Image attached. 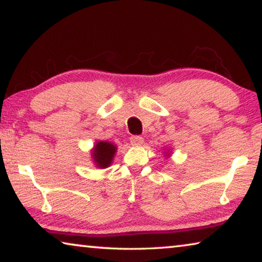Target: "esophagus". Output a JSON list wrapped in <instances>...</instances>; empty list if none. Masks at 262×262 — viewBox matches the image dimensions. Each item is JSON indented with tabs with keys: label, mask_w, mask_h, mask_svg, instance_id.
Here are the masks:
<instances>
[{
	"label": "esophagus",
	"mask_w": 262,
	"mask_h": 262,
	"mask_svg": "<svg viewBox=\"0 0 262 262\" xmlns=\"http://www.w3.org/2000/svg\"><path fill=\"white\" fill-rule=\"evenodd\" d=\"M130 143L133 145H141L142 143H143V137L140 135H133L130 137Z\"/></svg>",
	"instance_id": "esophagus-1"
}]
</instances>
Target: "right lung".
<instances>
[{
    "instance_id": "right-lung-1",
    "label": "right lung",
    "mask_w": 262,
    "mask_h": 262,
    "mask_svg": "<svg viewBox=\"0 0 262 262\" xmlns=\"http://www.w3.org/2000/svg\"><path fill=\"white\" fill-rule=\"evenodd\" d=\"M115 145L112 143H108V142H98L96 144L95 151H94V159L95 163L98 165L99 167H107L112 159L114 157L115 154Z\"/></svg>"
}]
</instances>
